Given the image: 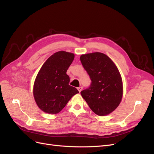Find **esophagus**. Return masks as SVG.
<instances>
[{"instance_id":"1","label":"esophagus","mask_w":154,"mask_h":154,"mask_svg":"<svg viewBox=\"0 0 154 154\" xmlns=\"http://www.w3.org/2000/svg\"><path fill=\"white\" fill-rule=\"evenodd\" d=\"M82 89H83V87H78V91L79 92H81L82 91Z\"/></svg>"}]
</instances>
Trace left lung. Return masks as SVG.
Returning <instances> with one entry per match:
<instances>
[{
	"label": "left lung",
	"instance_id": "8db88e82",
	"mask_svg": "<svg viewBox=\"0 0 154 154\" xmlns=\"http://www.w3.org/2000/svg\"><path fill=\"white\" fill-rule=\"evenodd\" d=\"M80 61L91 83L81 92L91 109L98 116L108 115L119 105L123 96L122 77L111 59L101 53L83 54Z\"/></svg>",
	"mask_w": 154,
	"mask_h": 154
}]
</instances>
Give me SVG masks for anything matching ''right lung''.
Segmentation results:
<instances>
[{"label": "right lung", "instance_id": "right-lung-1", "mask_svg": "<svg viewBox=\"0 0 154 154\" xmlns=\"http://www.w3.org/2000/svg\"><path fill=\"white\" fill-rule=\"evenodd\" d=\"M74 55L58 51L46 60L37 74L33 87V95L39 108L48 114H57L71 97L79 93L75 87L69 85L66 74Z\"/></svg>", "mask_w": 154, "mask_h": 154}]
</instances>
